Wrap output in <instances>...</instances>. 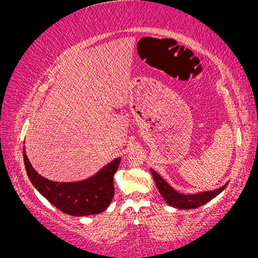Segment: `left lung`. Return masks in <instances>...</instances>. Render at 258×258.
I'll return each instance as SVG.
<instances>
[{
	"label": "left lung",
	"mask_w": 258,
	"mask_h": 258,
	"mask_svg": "<svg viewBox=\"0 0 258 258\" xmlns=\"http://www.w3.org/2000/svg\"><path fill=\"white\" fill-rule=\"evenodd\" d=\"M151 175H153L154 181L156 183L157 189L160 190L162 197H163L165 202L170 207H174L176 209H196L203 204H206L215 199L218 194H221L223 190L227 188L228 183H225L223 186L216 190H210V191H203L197 194H190V195H184V194H179L178 191L168 184L160 175L157 174L154 169H150Z\"/></svg>",
	"instance_id": "obj_1"
}]
</instances>
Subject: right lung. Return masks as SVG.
Listing matches in <instances>:
<instances>
[{
  "label": "right lung",
  "instance_id": "obj_1",
  "mask_svg": "<svg viewBox=\"0 0 258 258\" xmlns=\"http://www.w3.org/2000/svg\"><path fill=\"white\" fill-rule=\"evenodd\" d=\"M24 165L33 185L52 206L72 216L101 214L114 197V175L121 162L117 157L97 174L79 182H54L33 168L23 148Z\"/></svg>",
  "mask_w": 258,
  "mask_h": 258
}]
</instances>
